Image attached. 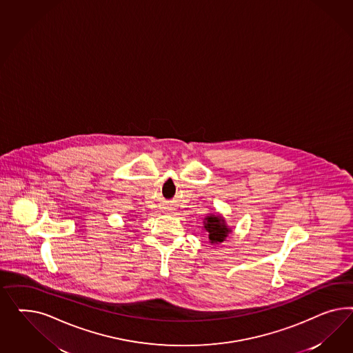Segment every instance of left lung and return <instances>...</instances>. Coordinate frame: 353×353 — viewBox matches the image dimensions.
<instances>
[{
    "label": "left lung",
    "instance_id": "left-lung-1",
    "mask_svg": "<svg viewBox=\"0 0 353 353\" xmlns=\"http://www.w3.org/2000/svg\"><path fill=\"white\" fill-rule=\"evenodd\" d=\"M203 228L208 234L210 243L217 245L224 242L225 238L230 233V229L225 223L224 217L219 214H208L203 221Z\"/></svg>",
    "mask_w": 353,
    "mask_h": 353
}]
</instances>
